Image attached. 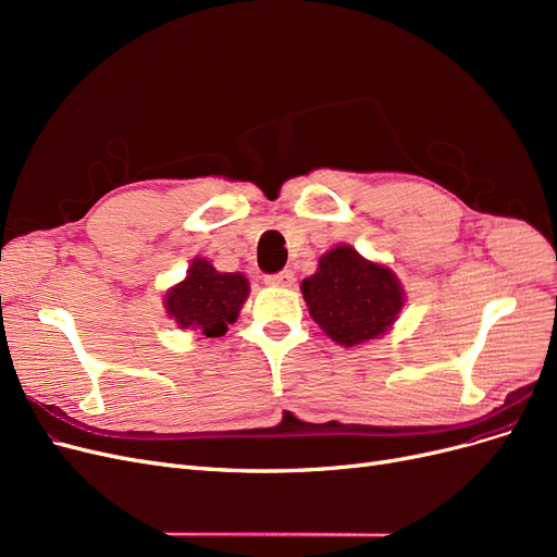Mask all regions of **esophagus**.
Masks as SVG:
<instances>
[{
	"instance_id": "obj_1",
	"label": "esophagus",
	"mask_w": 557,
	"mask_h": 557,
	"mask_svg": "<svg viewBox=\"0 0 557 557\" xmlns=\"http://www.w3.org/2000/svg\"><path fill=\"white\" fill-rule=\"evenodd\" d=\"M264 283L274 285V288H290V285L295 283V274L290 272V269H283V272H278V274L264 276Z\"/></svg>"
}]
</instances>
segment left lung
I'll list each match as a JSON object with an SVG mask.
<instances>
[{
    "instance_id": "left-lung-1",
    "label": "left lung",
    "mask_w": 557,
    "mask_h": 557,
    "mask_svg": "<svg viewBox=\"0 0 557 557\" xmlns=\"http://www.w3.org/2000/svg\"><path fill=\"white\" fill-rule=\"evenodd\" d=\"M301 295L318 327L342 346L385 334L404 307V290L393 269L364 260L346 244L318 260L315 274L301 281Z\"/></svg>"
}]
</instances>
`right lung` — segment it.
<instances>
[{
	"label": "right lung",
	"instance_id": "1",
	"mask_svg": "<svg viewBox=\"0 0 557 557\" xmlns=\"http://www.w3.org/2000/svg\"><path fill=\"white\" fill-rule=\"evenodd\" d=\"M246 297L248 278L244 274H223L209 260L195 258L188 276L166 290L164 309L181 330H199L211 339L227 332Z\"/></svg>",
	"mask_w": 557,
	"mask_h": 557
}]
</instances>
